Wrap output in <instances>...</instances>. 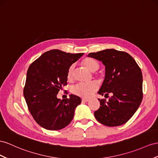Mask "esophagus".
I'll return each instance as SVG.
<instances>
[{
    "label": "esophagus",
    "mask_w": 158,
    "mask_h": 158,
    "mask_svg": "<svg viewBox=\"0 0 158 158\" xmlns=\"http://www.w3.org/2000/svg\"><path fill=\"white\" fill-rule=\"evenodd\" d=\"M89 101V100L88 99H81V102H82L83 103H85V102H88Z\"/></svg>",
    "instance_id": "obj_1"
}]
</instances>
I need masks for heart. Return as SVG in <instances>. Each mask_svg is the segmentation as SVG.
Here are the masks:
<instances>
[{"mask_svg":"<svg viewBox=\"0 0 158 158\" xmlns=\"http://www.w3.org/2000/svg\"><path fill=\"white\" fill-rule=\"evenodd\" d=\"M82 63L88 69L92 72H95L98 69L100 66L99 61L91 57L85 58L82 60ZM74 66L72 64L69 67L67 71V77L69 80H71L73 77ZM99 85L95 81L91 83H79L75 85L72 87V93L74 95L83 98H89L98 89Z\"/></svg>","mask_w":158,"mask_h":158,"instance_id":"obj_1","label":"heart"}]
</instances>
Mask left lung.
<instances>
[{
	"instance_id": "left-lung-1",
	"label": "left lung",
	"mask_w": 158,
	"mask_h": 158,
	"mask_svg": "<svg viewBox=\"0 0 158 158\" xmlns=\"http://www.w3.org/2000/svg\"><path fill=\"white\" fill-rule=\"evenodd\" d=\"M88 56L101 60L106 66V77L98 94L105 96L112 94L108 101L98 99L101 107L94 112L96 119L108 127L125 123L143 99L140 67L127 52L114 48L90 52Z\"/></svg>"
}]
</instances>
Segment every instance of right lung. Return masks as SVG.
Listing matches in <instances>:
<instances>
[{
	"label": "right lung",
	"mask_w": 158,
	"mask_h": 158,
	"mask_svg": "<svg viewBox=\"0 0 158 158\" xmlns=\"http://www.w3.org/2000/svg\"><path fill=\"white\" fill-rule=\"evenodd\" d=\"M83 55L52 49L43 53L28 69L23 94L31 114L42 127L59 130L73 118L81 99L71 95L70 98L60 100L56 95L67 85L69 68Z\"/></svg>",
	"instance_id": "1"
}]
</instances>
